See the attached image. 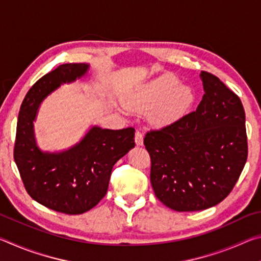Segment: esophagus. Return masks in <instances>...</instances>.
<instances>
[{
    "instance_id": "esophagus-1",
    "label": "esophagus",
    "mask_w": 261,
    "mask_h": 261,
    "mask_svg": "<svg viewBox=\"0 0 261 261\" xmlns=\"http://www.w3.org/2000/svg\"><path fill=\"white\" fill-rule=\"evenodd\" d=\"M135 141H136L137 146H143V144H144V137H143V134H141V132L138 131V130L136 131Z\"/></svg>"
}]
</instances>
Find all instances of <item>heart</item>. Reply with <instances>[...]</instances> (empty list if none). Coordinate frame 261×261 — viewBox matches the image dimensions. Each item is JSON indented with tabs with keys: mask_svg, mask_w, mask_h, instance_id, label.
<instances>
[{
	"mask_svg": "<svg viewBox=\"0 0 261 261\" xmlns=\"http://www.w3.org/2000/svg\"><path fill=\"white\" fill-rule=\"evenodd\" d=\"M194 94L191 87L179 85L174 74H163L147 84L138 95L129 101V106L138 112L154 109L158 123H169L182 116L192 105Z\"/></svg>",
	"mask_w": 261,
	"mask_h": 261,
	"instance_id": "1",
	"label": "heart"
}]
</instances>
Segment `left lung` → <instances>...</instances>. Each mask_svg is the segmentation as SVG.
Returning a JSON list of instances; mask_svg holds the SVG:
<instances>
[{
  "label": "left lung",
  "mask_w": 261,
  "mask_h": 261,
  "mask_svg": "<svg viewBox=\"0 0 261 261\" xmlns=\"http://www.w3.org/2000/svg\"><path fill=\"white\" fill-rule=\"evenodd\" d=\"M200 78L205 94L196 112L144 138L154 193L177 212L218 205L231 192L247 159L241 99L214 74L201 71Z\"/></svg>",
  "instance_id": "1"
}]
</instances>
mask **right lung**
Instances as JSON below:
<instances>
[{"mask_svg":"<svg viewBox=\"0 0 261 261\" xmlns=\"http://www.w3.org/2000/svg\"><path fill=\"white\" fill-rule=\"evenodd\" d=\"M88 64L68 63L45 74L30 88L20 106L14 148L26 191L39 204L65 214L90 211L106 196L115 163L135 147V129L93 126L68 151L48 153L35 143L33 121L42 100L61 84L74 82Z\"/></svg>","mask_w":261,"mask_h":261,"instance_id":"obj_1","label":"right lung"}]
</instances>
